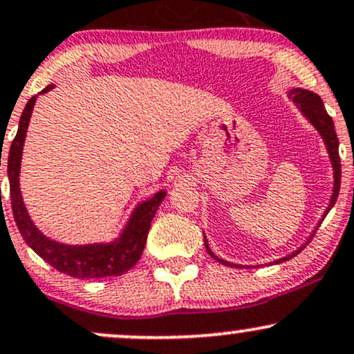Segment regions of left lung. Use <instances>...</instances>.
I'll return each instance as SVG.
<instances>
[{"instance_id":"left-lung-1","label":"left lung","mask_w":354,"mask_h":354,"mask_svg":"<svg viewBox=\"0 0 354 354\" xmlns=\"http://www.w3.org/2000/svg\"><path fill=\"white\" fill-rule=\"evenodd\" d=\"M290 97H292L294 102H296L297 106L301 107L302 114H304L306 118H308L310 122H313V126L316 127L317 131H319V134L322 136V139H324V142H326V147H328L329 158H331V162H333V168H335V189H333L331 203H329V207H328V209H326L324 216H322V218H326V215H328L329 209L335 207V203H336V200H337V195H339V186H341L339 141H337L335 122H333L331 115H329L328 112H326L324 104H322L321 97L317 95V94H313V92H309V91H302V88H294V91L290 92ZM205 243H207V242H205ZM302 248H304V247H302ZM302 248H299L297 252H294V254L289 255V257L277 260V263L279 262H284V260L292 259L294 255H297L299 252L302 250ZM207 250H208V254L212 255L213 259L218 260V262L225 263V266H234V263L225 262V260H221V259L216 257V255H213V252L209 250L208 245H207Z\"/></svg>"}]
</instances>
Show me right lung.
Returning a JSON list of instances; mask_svg holds the SVG:
<instances>
[{
	"label": "right lung",
	"mask_w": 354,
	"mask_h": 354,
	"mask_svg": "<svg viewBox=\"0 0 354 354\" xmlns=\"http://www.w3.org/2000/svg\"><path fill=\"white\" fill-rule=\"evenodd\" d=\"M53 88V85L41 91V94ZM37 97H32L26 104L25 111L19 118L18 133L11 142L10 153H8V178H10V198L11 209H13L15 221L21 234L23 240L40 255L45 262H48L53 269L64 274L72 275L77 279H99L120 275L129 269H133L142 250H145L147 234H149L151 221L156 215L165 192H159L146 203L136 208L133 218L126 227L124 234L114 243H95V245H64L57 243L38 230L30 220L23 205L21 193H19V162H21L23 142H25L26 129H28L30 118H32L33 106ZM1 159V158H0ZM1 165V162H0Z\"/></svg>",
	"instance_id": "right-lung-1"
}]
</instances>
